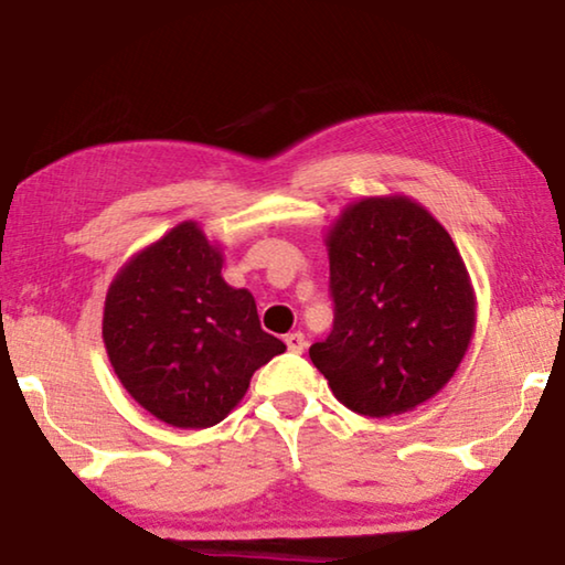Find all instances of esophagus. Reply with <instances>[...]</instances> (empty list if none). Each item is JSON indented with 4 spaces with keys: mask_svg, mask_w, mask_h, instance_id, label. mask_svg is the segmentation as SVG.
Returning <instances> with one entry per match:
<instances>
[{
    "mask_svg": "<svg viewBox=\"0 0 565 565\" xmlns=\"http://www.w3.org/2000/svg\"><path fill=\"white\" fill-rule=\"evenodd\" d=\"M286 347H289V351H291V353H301V351L306 349V339H303V333H301V331H294V333H289V337H286Z\"/></svg>",
    "mask_w": 565,
    "mask_h": 565,
    "instance_id": "34e87169",
    "label": "esophagus"
}]
</instances>
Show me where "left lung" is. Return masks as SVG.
<instances>
[{
	"instance_id": "1",
	"label": "left lung",
	"mask_w": 565,
	"mask_h": 565,
	"mask_svg": "<svg viewBox=\"0 0 565 565\" xmlns=\"http://www.w3.org/2000/svg\"><path fill=\"white\" fill-rule=\"evenodd\" d=\"M333 329L309 356L343 406L404 414L456 374L476 296L446 228L408 196H369L329 228Z\"/></svg>"
}]
</instances>
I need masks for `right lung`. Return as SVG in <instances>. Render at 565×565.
<instances>
[{
  "label": "right lung",
  "instance_id": "add662e5",
  "mask_svg": "<svg viewBox=\"0 0 565 565\" xmlns=\"http://www.w3.org/2000/svg\"><path fill=\"white\" fill-rule=\"evenodd\" d=\"M222 264L196 222H181L124 264L104 301L114 374L169 426L224 420L254 371L286 351L262 329L254 296L224 281Z\"/></svg>",
  "mask_w": 565,
  "mask_h": 565
}]
</instances>
